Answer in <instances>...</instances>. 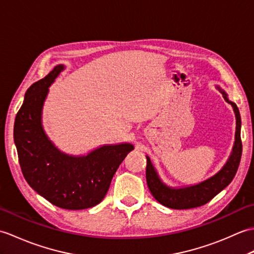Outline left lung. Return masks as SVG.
<instances>
[{"label":"left lung","mask_w":254,"mask_h":254,"mask_svg":"<svg viewBox=\"0 0 254 254\" xmlns=\"http://www.w3.org/2000/svg\"><path fill=\"white\" fill-rule=\"evenodd\" d=\"M221 92L224 94L225 100L233 105L234 111L236 113V121H237L236 124H237V126H236V137L233 153L230 155L226 165L215 176L211 177L210 179H207L199 185L192 186V187L183 189H171L161 183L153 166H152L150 159L146 156V184H148L150 192L154 196L155 200L164 206L176 208V210H187V208H193L204 205L232 183L236 173L238 171L242 154V142L240 137V113L237 105L234 102L228 101L226 93L222 91V90Z\"/></svg>","instance_id":"1"}]
</instances>
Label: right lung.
Segmentation results:
<instances>
[{"mask_svg": "<svg viewBox=\"0 0 254 254\" xmlns=\"http://www.w3.org/2000/svg\"><path fill=\"white\" fill-rule=\"evenodd\" d=\"M63 66H56L26 91L14 124V140L26 182L51 203L65 210L99 204L112 178L133 145H104L87 156L65 155L51 143L41 126V110L49 87Z\"/></svg>", "mask_w": 254, "mask_h": 254, "instance_id": "1", "label": "right lung"}]
</instances>
